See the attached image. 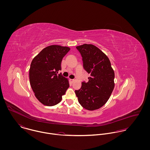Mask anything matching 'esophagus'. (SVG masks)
<instances>
[{"instance_id":"esophagus-1","label":"esophagus","mask_w":150,"mask_h":150,"mask_svg":"<svg viewBox=\"0 0 150 150\" xmlns=\"http://www.w3.org/2000/svg\"><path fill=\"white\" fill-rule=\"evenodd\" d=\"M70 81H71V83H73V82L74 81V79H71V80H70Z\"/></svg>"}]
</instances>
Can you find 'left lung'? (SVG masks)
Segmentation results:
<instances>
[{
  "instance_id": "1",
  "label": "left lung",
  "mask_w": 150,
  "mask_h": 150,
  "mask_svg": "<svg viewBox=\"0 0 150 150\" xmlns=\"http://www.w3.org/2000/svg\"><path fill=\"white\" fill-rule=\"evenodd\" d=\"M83 57V66L91 77L75 91L81 106L93 111L104 106L114 88V71L107 55L93 44L77 46Z\"/></svg>"
}]
</instances>
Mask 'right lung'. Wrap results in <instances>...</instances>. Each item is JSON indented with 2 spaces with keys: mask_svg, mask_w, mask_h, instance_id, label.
I'll use <instances>...</instances> for the list:
<instances>
[{
  "mask_svg": "<svg viewBox=\"0 0 150 150\" xmlns=\"http://www.w3.org/2000/svg\"><path fill=\"white\" fill-rule=\"evenodd\" d=\"M68 47L51 45L43 49L32 60L29 81L36 98L45 106L59 103L69 87V81L61 74V63L69 51Z\"/></svg>",
  "mask_w": 150,
  "mask_h": 150,
  "instance_id": "right-lung-1",
  "label": "right lung"
}]
</instances>
